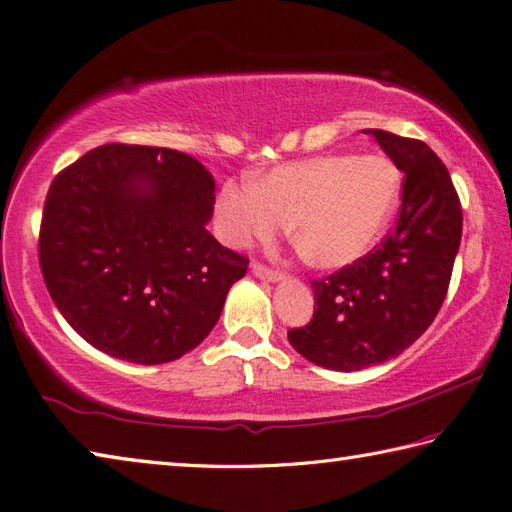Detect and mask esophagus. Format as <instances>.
<instances>
[{"mask_svg": "<svg viewBox=\"0 0 512 512\" xmlns=\"http://www.w3.org/2000/svg\"><path fill=\"white\" fill-rule=\"evenodd\" d=\"M253 275L259 277V279H264V282H279V279H282V275H279L277 270L266 268L264 264H259V262L253 264Z\"/></svg>", "mask_w": 512, "mask_h": 512, "instance_id": "esophagus-1", "label": "esophagus"}]
</instances>
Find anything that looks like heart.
Masks as SVG:
<instances>
[{
  "instance_id": "heart-1",
  "label": "heart",
  "mask_w": 512,
  "mask_h": 512,
  "mask_svg": "<svg viewBox=\"0 0 512 512\" xmlns=\"http://www.w3.org/2000/svg\"><path fill=\"white\" fill-rule=\"evenodd\" d=\"M402 175L384 155L333 153L279 166L250 186L228 184L217 219L228 244L264 239L288 223L308 264L344 268L373 248L397 213Z\"/></svg>"
}]
</instances>
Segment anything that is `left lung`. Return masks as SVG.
Instances as JSON below:
<instances>
[{
    "label": "left lung",
    "mask_w": 512,
    "mask_h": 512,
    "mask_svg": "<svg viewBox=\"0 0 512 512\" xmlns=\"http://www.w3.org/2000/svg\"><path fill=\"white\" fill-rule=\"evenodd\" d=\"M404 173L397 226L359 262L310 282L315 313L288 342L330 370L384 364L417 342L444 304L462 242V204L442 159L419 139L368 128Z\"/></svg>",
    "instance_id": "8db88e82"
}]
</instances>
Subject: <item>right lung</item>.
Here are the masks:
<instances>
[{"mask_svg": "<svg viewBox=\"0 0 512 512\" xmlns=\"http://www.w3.org/2000/svg\"><path fill=\"white\" fill-rule=\"evenodd\" d=\"M215 179L195 157L106 144L48 188L39 264L90 346L133 364L186 355L217 324L248 259L208 233Z\"/></svg>", "mask_w": 512, "mask_h": 512, "instance_id": "add662e5", "label": "right lung"}]
</instances>
